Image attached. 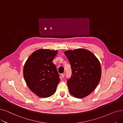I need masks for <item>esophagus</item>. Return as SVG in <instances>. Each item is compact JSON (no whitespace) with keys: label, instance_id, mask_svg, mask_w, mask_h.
I'll use <instances>...</instances> for the list:
<instances>
[{"label":"esophagus","instance_id":"obj_1","mask_svg":"<svg viewBox=\"0 0 123 123\" xmlns=\"http://www.w3.org/2000/svg\"><path fill=\"white\" fill-rule=\"evenodd\" d=\"M61 77H62V78H63L64 77H65V73H63V74H62L61 75Z\"/></svg>","mask_w":123,"mask_h":123}]
</instances>
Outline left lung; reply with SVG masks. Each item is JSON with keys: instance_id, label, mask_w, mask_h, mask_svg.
<instances>
[{"instance_id": "1", "label": "left lung", "mask_w": 123, "mask_h": 123, "mask_svg": "<svg viewBox=\"0 0 123 123\" xmlns=\"http://www.w3.org/2000/svg\"><path fill=\"white\" fill-rule=\"evenodd\" d=\"M71 66L72 76L67 80L70 94L83 98L91 93L101 77L100 63L91 51L79 48L64 52Z\"/></svg>"}]
</instances>
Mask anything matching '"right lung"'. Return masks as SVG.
I'll list each match as a JSON object with an SVG mask.
<instances>
[{"instance_id":"right-lung-1","label":"right lung","mask_w":123,"mask_h":123,"mask_svg":"<svg viewBox=\"0 0 123 123\" xmlns=\"http://www.w3.org/2000/svg\"><path fill=\"white\" fill-rule=\"evenodd\" d=\"M57 50L40 49L28 57L23 67V76L32 92L41 98L53 95L60 80L52 62Z\"/></svg>"}]
</instances>
